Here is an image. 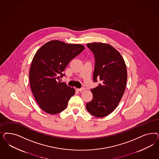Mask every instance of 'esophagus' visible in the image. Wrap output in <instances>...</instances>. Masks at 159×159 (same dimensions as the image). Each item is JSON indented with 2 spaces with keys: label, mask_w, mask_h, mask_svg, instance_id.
I'll return each mask as SVG.
<instances>
[{
  "label": "esophagus",
  "mask_w": 159,
  "mask_h": 159,
  "mask_svg": "<svg viewBox=\"0 0 159 159\" xmlns=\"http://www.w3.org/2000/svg\"><path fill=\"white\" fill-rule=\"evenodd\" d=\"M85 88L84 87L81 88H79V89H77V91H84V90H85Z\"/></svg>",
  "instance_id": "esophagus-1"
}]
</instances>
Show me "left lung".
<instances>
[{
  "mask_svg": "<svg viewBox=\"0 0 159 159\" xmlns=\"http://www.w3.org/2000/svg\"><path fill=\"white\" fill-rule=\"evenodd\" d=\"M95 58L93 82L100 81L91 89L92 101L86 104L88 111L97 118L112 112L123 97L127 81V70L123 57L108 44L93 43L87 44Z\"/></svg>",
  "mask_w": 159,
  "mask_h": 159,
  "instance_id": "left-lung-1",
  "label": "left lung"
}]
</instances>
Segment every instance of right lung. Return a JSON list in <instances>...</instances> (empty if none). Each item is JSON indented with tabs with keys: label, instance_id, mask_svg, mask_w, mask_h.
<instances>
[{
	"label": "right lung",
	"instance_id": "obj_1",
	"mask_svg": "<svg viewBox=\"0 0 159 159\" xmlns=\"http://www.w3.org/2000/svg\"><path fill=\"white\" fill-rule=\"evenodd\" d=\"M84 47L52 40L44 44L36 52L31 65V89L41 109L49 114L61 112L75 94V89L60 79L66 67L80 54Z\"/></svg>",
	"mask_w": 159,
	"mask_h": 159
}]
</instances>
